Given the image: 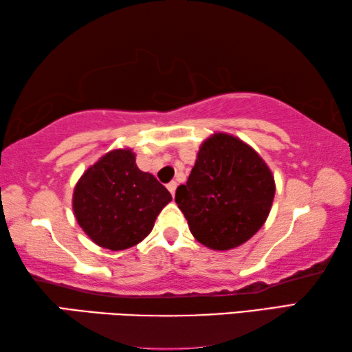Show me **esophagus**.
Returning a JSON list of instances; mask_svg holds the SVG:
<instances>
[{
	"mask_svg": "<svg viewBox=\"0 0 352 352\" xmlns=\"http://www.w3.org/2000/svg\"><path fill=\"white\" fill-rule=\"evenodd\" d=\"M168 189H169V192L174 195L175 194V189H177V183L175 182H170V183H168Z\"/></svg>",
	"mask_w": 352,
	"mask_h": 352,
	"instance_id": "esophagus-1",
	"label": "esophagus"
}]
</instances>
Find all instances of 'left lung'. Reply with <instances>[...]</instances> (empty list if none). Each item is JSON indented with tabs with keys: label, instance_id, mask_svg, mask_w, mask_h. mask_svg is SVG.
<instances>
[{
	"label": "left lung",
	"instance_id": "obj_1",
	"mask_svg": "<svg viewBox=\"0 0 352 352\" xmlns=\"http://www.w3.org/2000/svg\"><path fill=\"white\" fill-rule=\"evenodd\" d=\"M275 178L254 148L228 133L200 146L186 184L175 201L189 230L211 250H231L258 233L269 217Z\"/></svg>",
	"mask_w": 352,
	"mask_h": 352
}]
</instances>
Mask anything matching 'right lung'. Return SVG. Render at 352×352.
I'll return each mask as SVG.
<instances>
[{"label":"right lung","instance_id":"right-lung-1","mask_svg":"<svg viewBox=\"0 0 352 352\" xmlns=\"http://www.w3.org/2000/svg\"><path fill=\"white\" fill-rule=\"evenodd\" d=\"M132 148L100 157L79 178L73 194L77 223L102 248L119 252L151 233L172 195L157 178L135 163Z\"/></svg>","mask_w":352,"mask_h":352}]
</instances>
